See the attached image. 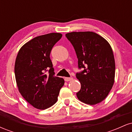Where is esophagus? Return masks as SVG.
I'll return each mask as SVG.
<instances>
[{
  "instance_id": "esophagus-1",
  "label": "esophagus",
  "mask_w": 132,
  "mask_h": 132,
  "mask_svg": "<svg viewBox=\"0 0 132 132\" xmlns=\"http://www.w3.org/2000/svg\"><path fill=\"white\" fill-rule=\"evenodd\" d=\"M65 81H69L72 80V78H64Z\"/></svg>"
}]
</instances>
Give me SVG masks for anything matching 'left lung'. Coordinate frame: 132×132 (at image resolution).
I'll list each match as a JSON object with an SVG mask.
<instances>
[{
  "instance_id": "left-lung-1",
  "label": "left lung",
  "mask_w": 132,
  "mask_h": 132,
  "mask_svg": "<svg viewBox=\"0 0 132 132\" xmlns=\"http://www.w3.org/2000/svg\"><path fill=\"white\" fill-rule=\"evenodd\" d=\"M66 37L75 50L78 68L83 69L76 75L81 85L78 99L90 105L102 102L114 83L116 64L110 44L92 31L71 32Z\"/></svg>"
}]
</instances>
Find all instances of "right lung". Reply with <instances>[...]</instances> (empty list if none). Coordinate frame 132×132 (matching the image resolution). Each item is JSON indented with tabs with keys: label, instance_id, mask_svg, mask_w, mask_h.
I'll return each instance as SVG.
<instances>
[{
	"label": "right lung",
	"instance_id": "obj_1",
	"mask_svg": "<svg viewBox=\"0 0 132 132\" xmlns=\"http://www.w3.org/2000/svg\"><path fill=\"white\" fill-rule=\"evenodd\" d=\"M61 37V33H51L34 38L20 48L16 56L15 76L20 93L38 109L54 105L64 84L63 78L54 76L50 57Z\"/></svg>",
	"mask_w": 132,
	"mask_h": 132
}]
</instances>
